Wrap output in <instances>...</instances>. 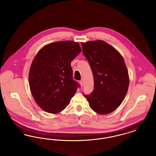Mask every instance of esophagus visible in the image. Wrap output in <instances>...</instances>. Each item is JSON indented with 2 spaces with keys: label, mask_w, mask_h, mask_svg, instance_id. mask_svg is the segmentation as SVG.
<instances>
[{
  "label": "esophagus",
  "mask_w": 156,
  "mask_h": 156,
  "mask_svg": "<svg viewBox=\"0 0 156 156\" xmlns=\"http://www.w3.org/2000/svg\"><path fill=\"white\" fill-rule=\"evenodd\" d=\"M80 85H81V87H82L83 86V81H80Z\"/></svg>",
  "instance_id": "34e87169"
}]
</instances>
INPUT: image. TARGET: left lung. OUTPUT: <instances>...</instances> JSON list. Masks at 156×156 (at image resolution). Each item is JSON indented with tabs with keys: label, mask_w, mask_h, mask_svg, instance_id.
Masks as SVG:
<instances>
[{
	"label": "left lung",
	"mask_w": 156,
	"mask_h": 156,
	"mask_svg": "<svg viewBox=\"0 0 156 156\" xmlns=\"http://www.w3.org/2000/svg\"><path fill=\"white\" fill-rule=\"evenodd\" d=\"M81 44L94 80V90L84 97L94 111L107 115L119 107L128 90L129 76L125 61L116 48L102 40Z\"/></svg>",
	"instance_id": "obj_1"
}]
</instances>
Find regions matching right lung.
I'll use <instances>...</instances> for the list:
<instances>
[{
	"label": "right lung",
	"instance_id": "add662e5",
	"mask_svg": "<svg viewBox=\"0 0 156 156\" xmlns=\"http://www.w3.org/2000/svg\"><path fill=\"white\" fill-rule=\"evenodd\" d=\"M81 51L77 42L62 41L45 45L37 52L29 82L32 96L43 111L58 113L69 104L79 86L73 79L71 62Z\"/></svg>",
	"mask_w": 156,
	"mask_h": 156
}]
</instances>
